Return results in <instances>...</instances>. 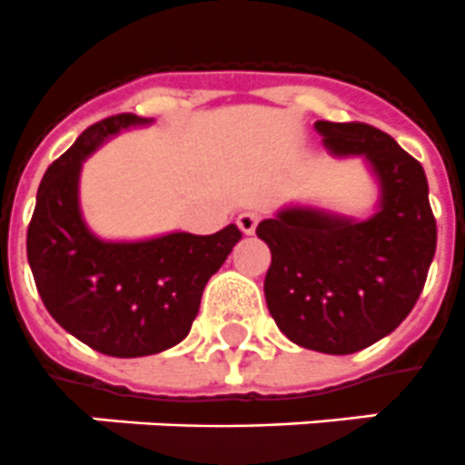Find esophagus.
<instances>
[{"label": "esophagus", "mask_w": 465, "mask_h": 465, "mask_svg": "<svg viewBox=\"0 0 465 465\" xmlns=\"http://www.w3.org/2000/svg\"><path fill=\"white\" fill-rule=\"evenodd\" d=\"M256 223H259V213L256 211H242V213L237 215V225H240L244 235H254Z\"/></svg>", "instance_id": "esophagus-1"}]
</instances>
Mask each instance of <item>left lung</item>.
<instances>
[{
    "instance_id": "left-lung-1",
    "label": "left lung",
    "mask_w": 465,
    "mask_h": 465,
    "mask_svg": "<svg viewBox=\"0 0 465 465\" xmlns=\"http://www.w3.org/2000/svg\"><path fill=\"white\" fill-rule=\"evenodd\" d=\"M326 151L362 155L380 199L367 218L285 206L259 223L271 266L263 295L292 343L351 355L389 336L418 302L437 250L425 170L362 122H314Z\"/></svg>"
}]
</instances>
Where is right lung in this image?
<instances>
[{
	"label": "right lung",
	"instance_id": "obj_1",
	"mask_svg": "<svg viewBox=\"0 0 465 465\" xmlns=\"http://www.w3.org/2000/svg\"><path fill=\"white\" fill-rule=\"evenodd\" d=\"M153 120L117 114L85 129L52 163L28 225V263L45 307L64 331L113 358L155 355L184 341L202 292L242 232H165L148 240H103L79 202L84 161L124 129Z\"/></svg>",
	"mask_w": 465,
	"mask_h": 465
}]
</instances>
